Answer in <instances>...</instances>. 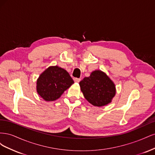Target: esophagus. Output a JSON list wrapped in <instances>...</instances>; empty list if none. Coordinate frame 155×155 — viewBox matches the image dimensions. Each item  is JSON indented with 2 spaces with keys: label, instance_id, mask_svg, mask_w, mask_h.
<instances>
[{
  "label": "esophagus",
  "instance_id": "obj_1",
  "mask_svg": "<svg viewBox=\"0 0 155 155\" xmlns=\"http://www.w3.org/2000/svg\"><path fill=\"white\" fill-rule=\"evenodd\" d=\"M74 81L76 83H79L81 81V79H79V78H74Z\"/></svg>",
  "mask_w": 155,
  "mask_h": 155
}]
</instances>
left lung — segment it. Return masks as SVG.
Wrapping results in <instances>:
<instances>
[{"label": "left lung", "instance_id": "obj_1", "mask_svg": "<svg viewBox=\"0 0 155 155\" xmlns=\"http://www.w3.org/2000/svg\"><path fill=\"white\" fill-rule=\"evenodd\" d=\"M85 99L94 106L103 107L112 102L116 95V86L107 75L100 70L91 72L90 76L79 82Z\"/></svg>", "mask_w": 155, "mask_h": 155}]
</instances>
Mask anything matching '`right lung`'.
Instances as JSON below:
<instances>
[{
    "mask_svg": "<svg viewBox=\"0 0 155 155\" xmlns=\"http://www.w3.org/2000/svg\"><path fill=\"white\" fill-rule=\"evenodd\" d=\"M74 83L66 70L58 66H50L37 79L36 89L45 101H52L59 98Z\"/></svg>",
    "mask_w": 155,
    "mask_h": 155,
    "instance_id": "right-lung-1",
    "label": "right lung"
}]
</instances>
